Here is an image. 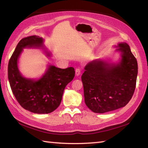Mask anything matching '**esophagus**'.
<instances>
[{"instance_id": "1", "label": "esophagus", "mask_w": 148, "mask_h": 148, "mask_svg": "<svg viewBox=\"0 0 148 148\" xmlns=\"http://www.w3.org/2000/svg\"><path fill=\"white\" fill-rule=\"evenodd\" d=\"M81 74V70L79 69H76V75L77 76H79Z\"/></svg>"}]
</instances>
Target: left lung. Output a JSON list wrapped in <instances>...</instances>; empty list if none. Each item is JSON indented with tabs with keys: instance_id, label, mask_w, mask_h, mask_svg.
<instances>
[{
	"instance_id": "obj_1",
	"label": "left lung",
	"mask_w": 148,
	"mask_h": 148,
	"mask_svg": "<svg viewBox=\"0 0 148 148\" xmlns=\"http://www.w3.org/2000/svg\"><path fill=\"white\" fill-rule=\"evenodd\" d=\"M121 58L117 63L97 59L88 63L81 81L84 102L91 111L104 113L126 106L136 88L138 65L126 42L114 46Z\"/></svg>"
}]
</instances>
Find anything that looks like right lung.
I'll return each instance as SVG.
<instances>
[{
	"label": "right lung",
	"mask_w": 148,
	"mask_h": 148,
	"mask_svg": "<svg viewBox=\"0 0 148 148\" xmlns=\"http://www.w3.org/2000/svg\"><path fill=\"white\" fill-rule=\"evenodd\" d=\"M42 37L32 36L18 42L8 64V79L12 93L20 106L36 114H48L60 104L63 93L67 84L74 79L73 67L60 69L48 64L42 76L38 79L23 76L18 67L19 58L23 49H41L51 57Z\"/></svg>",
	"instance_id": "obj_1"
}]
</instances>
